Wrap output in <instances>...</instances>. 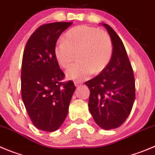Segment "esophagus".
<instances>
[{
    "instance_id": "esophagus-1",
    "label": "esophagus",
    "mask_w": 155,
    "mask_h": 155,
    "mask_svg": "<svg viewBox=\"0 0 155 155\" xmlns=\"http://www.w3.org/2000/svg\"><path fill=\"white\" fill-rule=\"evenodd\" d=\"M81 84H82L80 83V82L74 81V85L77 87H79V86H81Z\"/></svg>"
}]
</instances>
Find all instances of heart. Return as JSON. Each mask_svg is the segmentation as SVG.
I'll use <instances>...</instances> for the list:
<instances>
[{
    "label": "heart",
    "mask_w": 155,
    "mask_h": 155,
    "mask_svg": "<svg viewBox=\"0 0 155 155\" xmlns=\"http://www.w3.org/2000/svg\"><path fill=\"white\" fill-rule=\"evenodd\" d=\"M113 47L110 36L104 31L93 26L81 25L69 29L64 41L57 42L54 58L60 67L67 69L73 62L74 54L78 52L79 64L68 69V78L81 82L94 72L98 74L106 68L113 55Z\"/></svg>",
    "instance_id": "1"
}]
</instances>
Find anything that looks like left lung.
Masks as SVG:
<instances>
[{
	"instance_id": "1",
	"label": "left lung",
	"mask_w": 155,
	"mask_h": 155,
	"mask_svg": "<svg viewBox=\"0 0 155 155\" xmlns=\"http://www.w3.org/2000/svg\"><path fill=\"white\" fill-rule=\"evenodd\" d=\"M113 46L106 68L85 84L90 89L88 107L94 121L103 129L119 127L129 116L135 99L133 70L124 45L113 28L104 23Z\"/></svg>"
}]
</instances>
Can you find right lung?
<instances>
[{"instance_id":"1","label":"right lung","mask_w":155,"mask_h":155,"mask_svg":"<svg viewBox=\"0 0 155 155\" xmlns=\"http://www.w3.org/2000/svg\"><path fill=\"white\" fill-rule=\"evenodd\" d=\"M71 24L42 25L29 38L23 51L22 99L32 124L45 132H54L61 126L76 89L71 81H62L64 74L54 54L58 37Z\"/></svg>"}]
</instances>
